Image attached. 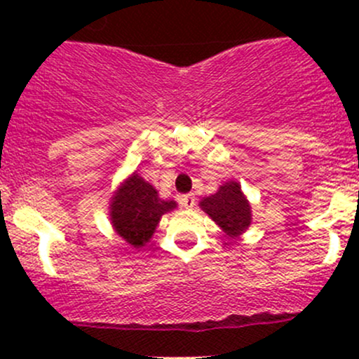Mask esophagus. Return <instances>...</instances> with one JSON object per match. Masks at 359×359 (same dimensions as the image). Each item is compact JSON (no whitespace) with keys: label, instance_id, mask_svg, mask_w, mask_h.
<instances>
[{"label":"esophagus","instance_id":"obj_1","mask_svg":"<svg viewBox=\"0 0 359 359\" xmlns=\"http://www.w3.org/2000/svg\"><path fill=\"white\" fill-rule=\"evenodd\" d=\"M180 205L187 210L194 208V205H196V196H194V194H184V196L180 198Z\"/></svg>","mask_w":359,"mask_h":359}]
</instances>
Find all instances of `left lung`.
<instances>
[{
  "label": "left lung",
  "instance_id": "obj_1",
  "mask_svg": "<svg viewBox=\"0 0 359 359\" xmlns=\"http://www.w3.org/2000/svg\"><path fill=\"white\" fill-rule=\"evenodd\" d=\"M200 208L233 240L240 238L252 224V205L238 180H227L217 193L203 198Z\"/></svg>",
  "mask_w": 359,
  "mask_h": 359
}]
</instances>
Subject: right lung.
<instances>
[{
	"mask_svg": "<svg viewBox=\"0 0 359 359\" xmlns=\"http://www.w3.org/2000/svg\"><path fill=\"white\" fill-rule=\"evenodd\" d=\"M175 208L177 201L161 200L156 187L133 172L112 193L109 220L118 236L133 248H142L153 238L161 217Z\"/></svg>",
	"mask_w": 359,
	"mask_h": 359,
	"instance_id": "right-lung-1",
	"label": "right lung"
}]
</instances>
